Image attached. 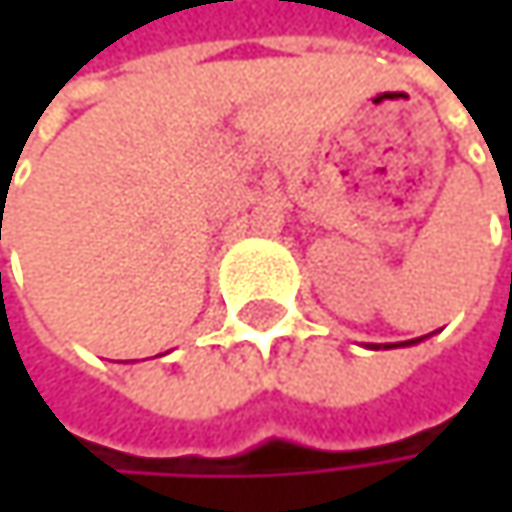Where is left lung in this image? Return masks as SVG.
<instances>
[{
    "label": "left lung",
    "instance_id": "1",
    "mask_svg": "<svg viewBox=\"0 0 512 512\" xmlns=\"http://www.w3.org/2000/svg\"><path fill=\"white\" fill-rule=\"evenodd\" d=\"M406 344H415V341H406Z\"/></svg>",
    "mask_w": 512,
    "mask_h": 512
}]
</instances>
